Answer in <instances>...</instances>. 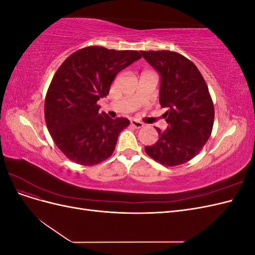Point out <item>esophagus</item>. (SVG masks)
Here are the masks:
<instances>
[{
	"label": "esophagus",
	"instance_id": "obj_1",
	"mask_svg": "<svg viewBox=\"0 0 255 255\" xmlns=\"http://www.w3.org/2000/svg\"><path fill=\"white\" fill-rule=\"evenodd\" d=\"M130 126L134 127L135 128H141L144 125H143L142 122L138 121V120H136V119H132V120H130Z\"/></svg>",
	"mask_w": 255,
	"mask_h": 255
}]
</instances>
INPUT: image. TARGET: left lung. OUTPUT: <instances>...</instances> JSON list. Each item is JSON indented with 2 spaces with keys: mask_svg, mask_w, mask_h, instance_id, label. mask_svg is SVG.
Wrapping results in <instances>:
<instances>
[{
  "mask_svg": "<svg viewBox=\"0 0 255 255\" xmlns=\"http://www.w3.org/2000/svg\"><path fill=\"white\" fill-rule=\"evenodd\" d=\"M160 75L159 103L168 110V128H156L158 140L145 145L150 157L165 166L187 163L201 151L214 125V104L208 87L196 65L171 51H140Z\"/></svg>",
  "mask_w": 255,
  "mask_h": 255,
  "instance_id": "obj_1",
  "label": "left lung"
}]
</instances>
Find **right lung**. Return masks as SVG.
Listing matches in <instances>:
<instances>
[{
	"mask_svg": "<svg viewBox=\"0 0 255 255\" xmlns=\"http://www.w3.org/2000/svg\"><path fill=\"white\" fill-rule=\"evenodd\" d=\"M137 51L87 47L69 56L54 74L44 101V117L57 148L72 161L92 166L109 158L129 121L99 113L121 70L140 59Z\"/></svg>",
	"mask_w": 255,
	"mask_h": 255,
	"instance_id": "right-lung-1",
	"label": "right lung"
}]
</instances>
